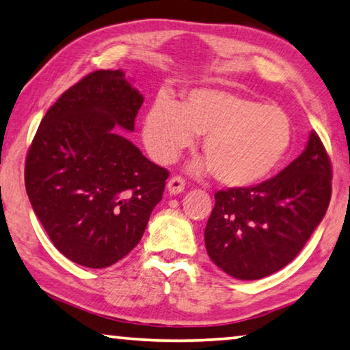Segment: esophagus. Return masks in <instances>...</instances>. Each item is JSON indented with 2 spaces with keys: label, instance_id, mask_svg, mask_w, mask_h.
I'll return each instance as SVG.
<instances>
[{
  "label": "esophagus",
  "instance_id": "obj_1",
  "mask_svg": "<svg viewBox=\"0 0 350 350\" xmlns=\"http://www.w3.org/2000/svg\"><path fill=\"white\" fill-rule=\"evenodd\" d=\"M166 188H168L170 195H179V193L184 191L185 188V180L179 176H173L166 184Z\"/></svg>",
  "mask_w": 350,
  "mask_h": 350
}]
</instances>
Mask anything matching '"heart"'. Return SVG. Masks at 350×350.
Instances as JSON below:
<instances>
[{"mask_svg": "<svg viewBox=\"0 0 350 350\" xmlns=\"http://www.w3.org/2000/svg\"><path fill=\"white\" fill-rule=\"evenodd\" d=\"M196 135L205 160L195 171H213L219 184L251 187L280 165L293 142L291 120L279 105L221 90L195 88L176 103L159 96L143 123V142L159 163L174 162Z\"/></svg>", "mask_w": 350, "mask_h": 350, "instance_id": "b5f03b06", "label": "heart"}]
</instances>
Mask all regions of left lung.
<instances>
[{"label": "left lung", "mask_w": 350, "mask_h": 350, "mask_svg": "<svg viewBox=\"0 0 350 350\" xmlns=\"http://www.w3.org/2000/svg\"><path fill=\"white\" fill-rule=\"evenodd\" d=\"M330 195V159L312 131L304 152L273 179L216 193L204 232L208 257L240 280L277 273L302 251Z\"/></svg>", "instance_id": "8db88e82"}]
</instances>
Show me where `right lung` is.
<instances>
[{"mask_svg":"<svg viewBox=\"0 0 350 350\" xmlns=\"http://www.w3.org/2000/svg\"><path fill=\"white\" fill-rule=\"evenodd\" d=\"M143 95L121 70H98L43 116L27 151L25 185L53 245L87 268L126 257L162 201L168 170L116 131H134Z\"/></svg>","mask_w":350,"mask_h":350,"instance_id":"right-lung-1","label":"right lung"}]
</instances>
